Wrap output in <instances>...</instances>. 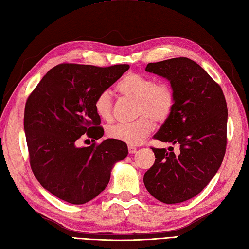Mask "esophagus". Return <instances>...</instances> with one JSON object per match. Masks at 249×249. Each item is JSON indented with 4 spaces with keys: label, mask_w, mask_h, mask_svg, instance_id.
I'll return each instance as SVG.
<instances>
[{
    "label": "esophagus",
    "mask_w": 249,
    "mask_h": 249,
    "mask_svg": "<svg viewBox=\"0 0 249 249\" xmlns=\"http://www.w3.org/2000/svg\"><path fill=\"white\" fill-rule=\"evenodd\" d=\"M128 150H129V153H130V154H134V153L136 152L137 149H136L135 147H133V145H129Z\"/></svg>",
    "instance_id": "obj_1"
}]
</instances>
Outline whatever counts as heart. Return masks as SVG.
<instances>
[{"label":"heart","mask_w":249,"mask_h":249,"mask_svg":"<svg viewBox=\"0 0 249 249\" xmlns=\"http://www.w3.org/2000/svg\"><path fill=\"white\" fill-rule=\"evenodd\" d=\"M117 90L124 97L136 100V116L133 123L110 125L107 134L110 138L128 144L142 143L154 129V121L163 123L170 116L175 105V93L168 83H156L153 78L130 72L117 84ZM97 115L106 121L113 117L110 90L105 89L94 101Z\"/></svg>","instance_id":"heart-1"}]
</instances>
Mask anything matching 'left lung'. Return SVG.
<instances>
[{"mask_svg": "<svg viewBox=\"0 0 249 249\" xmlns=\"http://www.w3.org/2000/svg\"><path fill=\"white\" fill-rule=\"evenodd\" d=\"M145 71L166 78L174 90L173 111L154 138L178 144L179 152L152 148L156 159L144 173L143 184L160 202H185L197 196L221 167L227 143L225 96L191 59L149 63Z\"/></svg>", "mask_w": 249, "mask_h": 249, "instance_id": "obj_1", "label": "left lung"}]
</instances>
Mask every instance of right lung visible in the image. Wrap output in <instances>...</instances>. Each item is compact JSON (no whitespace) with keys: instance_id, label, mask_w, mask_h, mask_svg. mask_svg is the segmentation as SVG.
Wrapping results in <instances>:
<instances>
[{"instance_id":"add662e5","label":"right lung","mask_w":249,"mask_h":249,"mask_svg":"<svg viewBox=\"0 0 249 249\" xmlns=\"http://www.w3.org/2000/svg\"><path fill=\"white\" fill-rule=\"evenodd\" d=\"M62 63L56 65L29 95L24 131L30 167L41 186L74 205L89 202L106 189L115 163L128 155L126 143L108 138L77 147L82 135L104 136L94 101L129 70Z\"/></svg>"}]
</instances>
